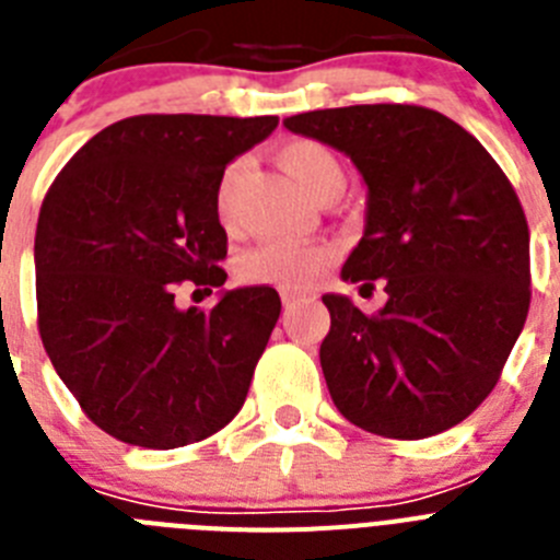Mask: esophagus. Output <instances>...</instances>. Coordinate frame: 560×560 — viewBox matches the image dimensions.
Listing matches in <instances>:
<instances>
[{
	"label": "esophagus",
	"instance_id": "esophagus-1",
	"mask_svg": "<svg viewBox=\"0 0 560 560\" xmlns=\"http://www.w3.org/2000/svg\"><path fill=\"white\" fill-rule=\"evenodd\" d=\"M303 300H305V294H294V291H283V308H285V311L296 308V305L303 303Z\"/></svg>",
	"mask_w": 560,
	"mask_h": 560
}]
</instances>
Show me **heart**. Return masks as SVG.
Segmentation results:
<instances>
[{
  "mask_svg": "<svg viewBox=\"0 0 560 560\" xmlns=\"http://www.w3.org/2000/svg\"><path fill=\"white\" fill-rule=\"evenodd\" d=\"M280 165L289 171L291 179L303 187L316 201L339 192L345 185V167L339 156L328 145L316 140H294L280 148ZM249 156H237L221 173L219 190H215V212L224 226L235 221L237 192L249 173ZM330 252L325 246H300L285 241H266L237 257V271L249 283L280 285V289H303L328 264Z\"/></svg>",
  "mask_w": 560,
  "mask_h": 560,
  "instance_id": "obj_1",
  "label": "heart"
}]
</instances>
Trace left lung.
I'll use <instances>...</instances> for the list:
<instances>
[{"label": "left lung", "mask_w": 560, "mask_h": 560, "mask_svg": "<svg viewBox=\"0 0 560 560\" xmlns=\"http://www.w3.org/2000/svg\"><path fill=\"white\" fill-rule=\"evenodd\" d=\"M283 126L345 151L368 224L341 277L384 280L364 314L325 294L319 361L350 423L395 440L457 427L497 387L530 311V230L502 167L446 114L404 103L319 108Z\"/></svg>", "instance_id": "1"}]
</instances>
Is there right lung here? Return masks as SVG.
Listing matches in <instances>:
<instances>
[{
    "label": "right lung",
    "instance_id": "right-lung-1",
    "mask_svg": "<svg viewBox=\"0 0 560 560\" xmlns=\"http://www.w3.org/2000/svg\"><path fill=\"white\" fill-rule=\"evenodd\" d=\"M275 128L269 114H137L95 133L44 196V350L86 418L128 446L199 443L244 407L280 296L249 285L201 311L176 291L224 285L221 173Z\"/></svg>",
    "mask_w": 560,
    "mask_h": 560
}]
</instances>
